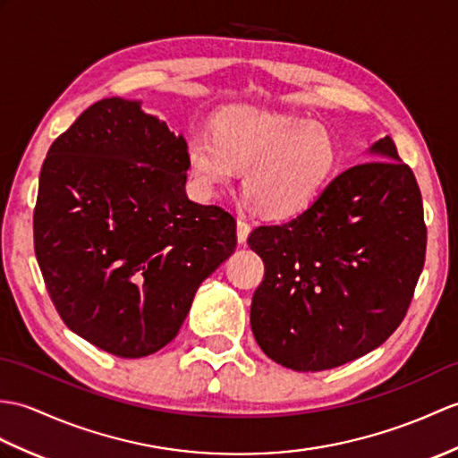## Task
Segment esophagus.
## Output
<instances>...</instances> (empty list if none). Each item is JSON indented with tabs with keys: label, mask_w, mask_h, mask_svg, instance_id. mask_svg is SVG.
<instances>
[{
	"label": "esophagus",
	"mask_w": 458,
	"mask_h": 458,
	"mask_svg": "<svg viewBox=\"0 0 458 458\" xmlns=\"http://www.w3.org/2000/svg\"><path fill=\"white\" fill-rule=\"evenodd\" d=\"M250 232H251V228H250V225L246 220H238V225H236V233H238V242L240 243H246V240H248V236H250Z\"/></svg>",
	"instance_id": "esophagus-1"
}]
</instances>
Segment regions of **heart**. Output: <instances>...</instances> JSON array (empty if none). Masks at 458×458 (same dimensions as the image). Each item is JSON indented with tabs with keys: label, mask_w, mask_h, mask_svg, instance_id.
<instances>
[{
	"label": "heart",
	"mask_w": 458,
	"mask_h": 458,
	"mask_svg": "<svg viewBox=\"0 0 458 458\" xmlns=\"http://www.w3.org/2000/svg\"><path fill=\"white\" fill-rule=\"evenodd\" d=\"M191 175L207 195L243 169L246 200L273 218L299 216L334 179L342 152L334 132L299 114L233 107L215 116L212 134L187 140Z\"/></svg>",
	"instance_id": "heart-1"
}]
</instances>
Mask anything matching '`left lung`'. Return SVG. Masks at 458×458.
Wrapping results in <instances>:
<instances>
[{
	"mask_svg": "<svg viewBox=\"0 0 458 458\" xmlns=\"http://www.w3.org/2000/svg\"><path fill=\"white\" fill-rule=\"evenodd\" d=\"M369 152L375 162L339 174L302 215L248 238L265 265L251 332L286 369L316 373L363 357L408 312L428 243L421 193L390 136Z\"/></svg>",
	"mask_w": 458,
	"mask_h": 458,
	"instance_id": "obj_1",
	"label": "left lung"
}]
</instances>
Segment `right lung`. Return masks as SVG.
Wrapping results in <instances>:
<instances>
[{
  "label": "right lung",
  "mask_w": 458,
  "mask_h": 458,
  "mask_svg": "<svg viewBox=\"0 0 458 458\" xmlns=\"http://www.w3.org/2000/svg\"><path fill=\"white\" fill-rule=\"evenodd\" d=\"M187 142L140 101L109 98L52 142L35 253L73 334L123 359L177 335L199 284L236 250V220L189 200Z\"/></svg>",
  "instance_id": "obj_1"
}]
</instances>
